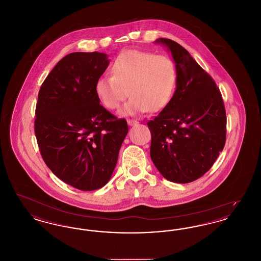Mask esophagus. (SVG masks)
<instances>
[{"label": "esophagus", "instance_id": "34e87169", "mask_svg": "<svg viewBox=\"0 0 261 261\" xmlns=\"http://www.w3.org/2000/svg\"><path fill=\"white\" fill-rule=\"evenodd\" d=\"M127 122H128V124L130 125V126H133V125H136L139 123V121L136 120V119H128Z\"/></svg>", "mask_w": 261, "mask_h": 261}]
</instances>
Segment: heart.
<instances>
[{
    "label": "heart",
    "instance_id": "obj_1",
    "mask_svg": "<svg viewBox=\"0 0 261 261\" xmlns=\"http://www.w3.org/2000/svg\"><path fill=\"white\" fill-rule=\"evenodd\" d=\"M112 75H103L96 82V93L110 110H117L129 95L125 114L158 112L173 96L177 69L166 55L140 50L121 53L113 62Z\"/></svg>",
    "mask_w": 261,
    "mask_h": 261
}]
</instances>
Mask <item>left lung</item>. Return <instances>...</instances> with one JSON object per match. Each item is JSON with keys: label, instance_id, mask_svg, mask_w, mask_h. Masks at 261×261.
Here are the masks:
<instances>
[{"label": "left lung", "instance_id": "1", "mask_svg": "<svg viewBox=\"0 0 261 261\" xmlns=\"http://www.w3.org/2000/svg\"><path fill=\"white\" fill-rule=\"evenodd\" d=\"M156 42L171 50L177 83L168 105L148 121L150 158L165 179L185 184L206 173L224 149L225 106L213 78L186 49L170 39Z\"/></svg>", "mask_w": 261, "mask_h": 261}]
</instances>
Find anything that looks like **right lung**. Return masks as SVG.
Returning <instances> with one entry per match:
<instances>
[{
    "mask_svg": "<svg viewBox=\"0 0 261 261\" xmlns=\"http://www.w3.org/2000/svg\"><path fill=\"white\" fill-rule=\"evenodd\" d=\"M109 62L103 53H71L38 94L34 130L41 155L57 177L81 191L110 181L128 133L127 121L107 111L96 93Z\"/></svg>",
    "mask_w": 261,
    "mask_h": 261,
    "instance_id": "obj_1",
    "label": "right lung"
}]
</instances>
